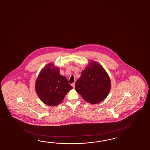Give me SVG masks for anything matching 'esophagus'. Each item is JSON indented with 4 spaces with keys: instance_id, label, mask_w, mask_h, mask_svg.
Segmentation results:
<instances>
[{
    "instance_id": "esophagus-1",
    "label": "esophagus",
    "mask_w": 150,
    "mask_h": 150,
    "mask_svg": "<svg viewBox=\"0 0 150 150\" xmlns=\"http://www.w3.org/2000/svg\"><path fill=\"white\" fill-rule=\"evenodd\" d=\"M72 86L73 87V88H74V87H75V83H72Z\"/></svg>"
}]
</instances>
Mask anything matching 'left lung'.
<instances>
[{"mask_svg":"<svg viewBox=\"0 0 150 150\" xmlns=\"http://www.w3.org/2000/svg\"><path fill=\"white\" fill-rule=\"evenodd\" d=\"M111 83L103 67L95 61H90L76 82V91L83 100L95 104L105 99L110 91Z\"/></svg>","mask_w":150,"mask_h":150,"instance_id":"left-lung-1","label":"left lung"}]
</instances>
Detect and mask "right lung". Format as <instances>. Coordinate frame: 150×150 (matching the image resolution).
I'll return each mask as SVG.
<instances>
[{
    "label": "right lung",
    "mask_w": 150,
    "mask_h": 150,
    "mask_svg": "<svg viewBox=\"0 0 150 150\" xmlns=\"http://www.w3.org/2000/svg\"><path fill=\"white\" fill-rule=\"evenodd\" d=\"M72 88L67 78L60 74L59 69L54 63L46 65L35 81V92L39 98L45 104L51 106L61 103Z\"/></svg>",
    "instance_id": "obj_1"
}]
</instances>
